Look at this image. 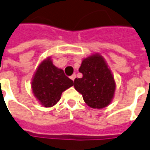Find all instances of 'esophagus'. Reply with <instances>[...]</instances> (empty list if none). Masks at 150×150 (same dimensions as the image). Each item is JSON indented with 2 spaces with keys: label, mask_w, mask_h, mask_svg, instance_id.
Masks as SVG:
<instances>
[{
  "label": "esophagus",
  "mask_w": 150,
  "mask_h": 150,
  "mask_svg": "<svg viewBox=\"0 0 150 150\" xmlns=\"http://www.w3.org/2000/svg\"><path fill=\"white\" fill-rule=\"evenodd\" d=\"M70 78H71V79H72L73 81H74V79L76 78V75H75V74H73V75H72V76L70 77Z\"/></svg>",
  "instance_id": "1"
}]
</instances>
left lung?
Here are the masks:
<instances>
[{
    "label": "left lung",
    "mask_w": 150,
    "mask_h": 150,
    "mask_svg": "<svg viewBox=\"0 0 150 150\" xmlns=\"http://www.w3.org/2000/svg\"><path fill=\"white\" fill-rule=\"evenodd\" d=\"M79 72L82 77L74 80V87L86 104L94 109L110 105L115 95V82L105 59L99 54H91L82 60Z\"/></svg>",
    "instance_id": "obj_1"
}]
</instances>
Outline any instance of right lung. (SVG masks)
<instances>
[{
    "mask_svg": "<svg viewBox=\"0 0 150 150\" xmlns=\"http://www.w3.org/2000/svg\"><path fill=\"white\" fill-rule=\"evenodd\" d=\"M73 86L63 69L55 67L50 57L43 60L35 71L31 88L35 98L45 107H51L61 98L63 91Z\"/></svg>",
    "mask_w": 150,
    "mask_h": 150,
    "instance_id": "1",
    "label": "right lung"
}]
</instances>
